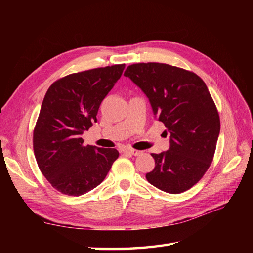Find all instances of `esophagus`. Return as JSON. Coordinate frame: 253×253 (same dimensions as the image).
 <instances>
[{
    "instance_id": "34e87169",
    "label": "esophagus",
    "mask_w": 253,
    "mask_h": 253,
    "mask_svg": "<svg viewBox=\"0 0 253 253\" xmlns=\"http://www.w3.org/2000/svg\"><path fill=\"white\" fill-rule=\"evenodd\" d=\"M126 152L135 155V157H138V155H140L142 153V151H139V150H136V149H127Z\"/></svg>"
}]
</instances>
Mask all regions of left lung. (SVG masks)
Instances as JSON below:
<instances>
[{
  "instance_id": "1",
  "label": "left lung",
  "mask_w": 253,
  "mask_h": 253,
  "mask_svg": "<svg viewBox=\"0 0 253 253\" xmlns=\"http://www.w3.org/2000/svg\"><path fill=\"white\" fill-rule=\"evenodd\" d=\"M124 75L148 96L170 133L168 151L151 154L155 168L147 180L169 193L190 189L211 165L221 129L207 84L195 73L163 63L132 64Z\"/></svg>"
}]
</instances>
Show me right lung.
Returning <instances> with one entry per match:
<instances>
[{
	"label": "right lung",
	"mask_w": 253,
	"mask_h": 253,
	"mask_svg": "<svg viewBox=\"0 0 253 253\" xmlns=\"http://www.w3.org/2000/svg\"><path fill=\"white\" fill-rule=\"evenodd\" d=\"M125 64L67 75L47 89L34 130V151L53 188L82 196L104 180L116 149L84 146L82 135L96 123L101 102L121 78Z\"/></svg>",
	"instance_id": "add662e5"
}]
</instances>
